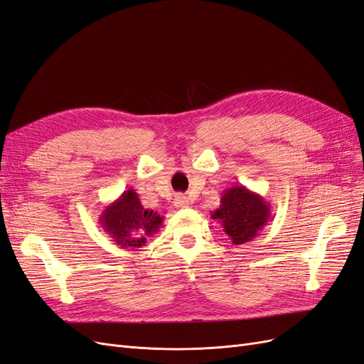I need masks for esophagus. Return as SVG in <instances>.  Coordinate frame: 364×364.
<instances>
[{"mask_svg":"<svg viewBox=\"0 0 364 364\" xmlns=\"http://www.w3.org/2000/svg\"><path fill=\"white\" fill-rule=\"evenodd\" d=\"M173 205L178 207V208L187 207V205H189V199H187V196H184V195H181V193H180V195H175Z\"/></svg>","mask_w":364,"mask_h":364,"instance_id":"esophagus-1","label":"esophagus"}]
</instances>
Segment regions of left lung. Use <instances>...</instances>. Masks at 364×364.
<instances>
[{
	"label": "left lung",
	"instance_id": "1",
	"mask_svg": "<svg viewBox=\"0 0 364 364\" xmlns=\"http://www.w3.org/2000/svg\"><path fill=\"white\" fill-rule=\"evenodd\" d=\"M232 245H243L259 236L271 219V204L245 186H231L222 192L220 205L212 213Z\"/></svg>",
	"mask_w": 364,
	"mask_h": 364
}]
</instances>
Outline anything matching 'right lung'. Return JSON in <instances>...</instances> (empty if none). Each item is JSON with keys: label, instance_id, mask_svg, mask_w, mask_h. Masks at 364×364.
I'll use <instances>...</instances> for the list:
<instances>
[{"label": "right lung", "instance_id": "1", "mask_svg": "<svg viewBox=\"0 0 364 364\" xmlns=\"http://www.w3.org/2000/svg\"><path fill=\"white\" fill-rule=\"evenodd\" d=\"M163 224V216L145 208L134 189H128L101 212L100 225L114 245L121 248H140Z\"/></svg>", "mask_w": 364, "mask_h": 364}]
</instances>
